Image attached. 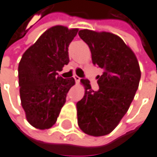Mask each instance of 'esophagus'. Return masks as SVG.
Masks as SVG:
<instances>
[{
    "label": "esophagus",
    "mask_w": 157,
    "mask_h": 157,
    "mask_svg": "<svg viewBox=\"0 0 157 157\" xmlns=\"http://www.w3.org/2000/svg\"><path fill=\"white\" fill-rule=\"evenodd\" d=\"M74 78H75V82H80V80H81V78H80L79 76H77V75H75V76H74Z\"/></svg>",
    "instance_id": "34e87169"
}]
</instances>
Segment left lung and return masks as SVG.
<instances>
[{"label":"left lung","instance_id":"1","mask_svg":"<svg viewBox=\"0 0 157 157\" xmlns=\"http://www.w3.org/2000/svg\"><path fill=\"white\" fill-rule=\"evenodd\" d=\"M80 38L90 48L92 61L104 70L98 75V91L90 81L82 79L85 92L76 104L80 129L93 136L110 134L126 113L141 78L137 58L117 35L87 29L79 31Z\"/></svg>","mask_w":157,"mask_h":157}]
</instances>
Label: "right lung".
<instances>
[{"mask_svg": "<svg viewBox=\"0 0 157 157\" xmlns=\"http://www.w3.org/2000/svg\"><path fill=\"white\" fill-rule=\"evenodd\" d=\"M78 29L56 25L49 28L22 54L18 66L20 97L26 119L41 130L51 128L65 104L75 79L58 72L69 63L68 47Z\"/></svg>", "mask_w": 157, "mask_h": 157, "instance_id": "1", "label": "right lung"}]
</instances>
